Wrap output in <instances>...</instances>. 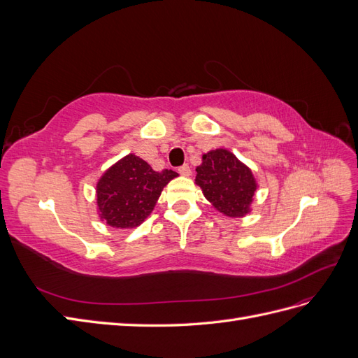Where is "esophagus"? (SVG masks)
<instances>
[{
	"label": "esophagus",
	"instance_id": "esophagus-1",
	"mask_svg": "<svg viewBox=\"0 0 358 358\" xmlns=\"http://www.w3.org/2000/svg\"><path fill=\"white\" fill-rule=\"evenodd\" d=\"M178 171L180 173L182 176H189V175H191V169H189V166H188V164H183V166H180V167L178 169Z\"/></svg>",
	"mask_w": 358,
	"mask_h": 358
}]
</instances>
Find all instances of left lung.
Segmentation results:
<instances>
[{
  "mask_svg": "<svg viewBox=\"0 0 358 358\" xmlns=\"http://www.w3.org/2000/svg\"><path fill=\"white\" fill-rule=\"evenodd\" d=\"M196 171V183L216 210L231 218L251 210L257 189L252 171L229 150L216 149L203 155V164Z\"/></svg>",
  "mask_w": 358,
  "mask_h": 358,
  "instance_id": "8db88e82",
  "label": "left lung"
}]
</instances>
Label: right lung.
I'll list each match as a JSON object with an SVG mask.
<instances>
[{
  "instance_id": "1",
  "label": "right lung",
  "mask_w": 358,
  "mask_h": 358,
  "mask_svg": "<svg viewBox=\"0 0 358 358\" xmlns=\"http://www.w3.org/2000/svg\"><path fill=\"white\" fill-rule=\"evenodd\" d=\"M173 170L155 171L133 154L107 170L96 183V203L101 220L116 229H133L142 224L167 183L176 178Z\"/></svg>"
}]
</instances>
